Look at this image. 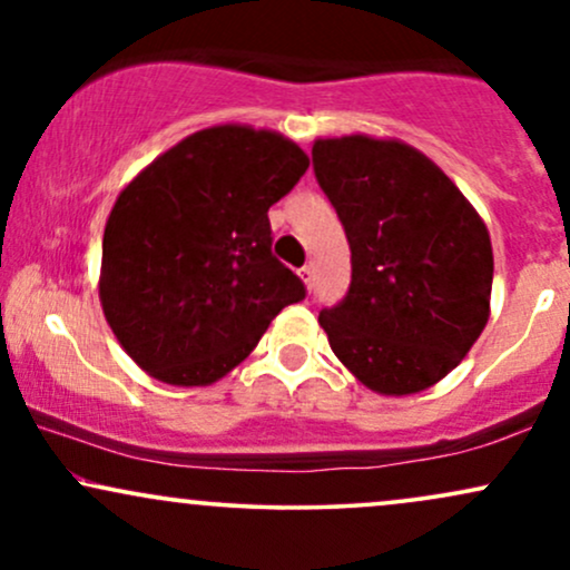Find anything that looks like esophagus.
<instances>
[{
    "label": "esophagus",
    "instance_id": "esophagus-1",
    "mask_svg": "<svg viewBox=\"0 0 570 570\" xmlns=\"http://www.w3.org/2000/svg\"><path fill=\"white\" fill-rule=\"evenodd\" d=\"M299 278H303V281H305V286H307V289H311V286H313V267H311V265L299 267Z\"/></svg>",
    "mask_w": 570,
    "mask_h": 570
}]
</instances>
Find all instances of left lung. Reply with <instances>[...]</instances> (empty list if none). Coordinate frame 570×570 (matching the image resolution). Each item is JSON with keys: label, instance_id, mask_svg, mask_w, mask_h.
<instances>
[{"label": "left lung", "instance_id": "left-lung-1", "mask_svg": "<svg viewBox=\"0 0 570 570\" xmlns=\"http://www.w3.org/2000/svg\"><path fill=\"white\" fill-rule=\"evenodd\" d=\"M313 171L351 246L348 294L318 313L332 351L377 394L429 389L461 364L488 324L485 222L410 144L318 139Z\"/></svg>", "mask_w": 570, "mask_h": 570}]
</instances>
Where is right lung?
Returning a JSON list of instances; mask_svg holds the SVG:
<instances>
[{
  "label": "right lung",
  "instance_id": "1",
  "mask_svg": "<svg viewBox=\"0 0 570 570\" xmlns=\"http://www.w3.org/2000/svg\"><path fill=\"white\" fill-rule=\"evenodd\" d=\"M305 171L307 155L281 134L214 126L117 195L98 297L144 372L171 385L219 381L305 297L303 281L273 257L267 219Z\"/></svg>",
  "mask_w": 570,
  "mask_h": 570
}]
</instances>
